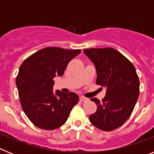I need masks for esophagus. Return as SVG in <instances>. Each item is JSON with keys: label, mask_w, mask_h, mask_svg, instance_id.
<instances>
[{"label": "esophagus", "mask_w": 154, "mask_h": 154, "mask_svg": "<svg viewBox=\"0 0 154 154\" xmlns=\"http://www.w3.org/2000/svg\"><path fill=\"white\" fill-rule=\"evenodd\" d=\"M79 99H80V101L81 102H85L88 100V99L85 97H84V96H80L79 97Z\"/></svg>", "instance_id": "obj_1"}]
</instances>
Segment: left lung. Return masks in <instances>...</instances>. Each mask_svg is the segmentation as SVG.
Listing matches in <instances>:
<instances>
[{"label":"left lung","instance_id":"obj_1","mask_svg":"<svg viewBox=\"0 0 154 154\" xmlns=\"http://www.w3.org/2000/svg\"><path fill=\"white\" fill-rule=\"evenodd\" d=\"M84 53L96 67V84L106 90L102 101L91 99L97 110L89 116V121L99 130L111 131L131 115L140 94L139 77L133 64L112 48H89Z\"/></svg>","mask_w":154,"mask_h":154}]
</instances>
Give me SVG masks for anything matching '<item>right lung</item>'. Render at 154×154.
<instances>
[{
	"label": "right lung",
	"instance_id": "1",
	"mask_svg": "<svg viewBox=\"0 0 154 154\" xmlns=\"http://www.w3.org/2000/svg\"><path fill=\"white\" fill-rule=\"evenodd\" d=\"M80 52V49L48 47L34 53L20 66L16 78L20 102L37 127L48 130L60 127L79 103L77 94L53 92V85L54 78L63 75L69 62Z\"/></svg>",
	"mask_w": 154,
	"mask_h": 154
}]
</instances>
